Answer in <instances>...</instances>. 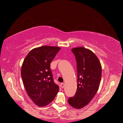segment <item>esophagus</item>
<instances>
[{
	"instance_id": "obj_1",
	"label": "esophagus",
	"mask_w": 123,
	"mask_h": 123,
	"mask_svg": "<svg viewBox=\"0 0 123 123\" xmlns=\"http://www.w3.org/2000/svg\"><path fill=\"white\" fill-rule=\"evenodd\" d=\"M64 86H65V85H64V83H61V87L62 88H64Z\"/></svg>"
}]
</instances>
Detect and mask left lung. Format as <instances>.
<instances>
[{
    "instance_id": "8db88e82",
    "label": "left lung",
    "mask_w": 123,
    "mask_h": 123,
    "mask_svg": "<svg viewBox=\"0 0 123 123\" xmlns=\"http://www.w3.org/2000/svg\"><path fill=\"white\" fill-rule=\"evenodd\" d=\"M76 61L77 86L75 95L68 102L70 106L81 109L90 102L98 92L102 77V67L97 56L83 47L71 50Z\"/></svg>"
}]
</instances>
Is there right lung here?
<instances>
[{
  "instance_id": "1",
  "label": "right lung",
  "mask_w": 123,
  "mask_h": 123,
  "mask_svg": "<svg viewBox=\"0 0 123 123\" xmlns=\"http://www.w3.org/2000/svg\"><path fill=\"white\" fill-rule=\"evenodd\" d=\"M61 48L42 46L26 56L21 75L28 95L36 105L44 107L52 102L59 91L53 79L50 64Z\"/></svg>"
}]
</instances>
